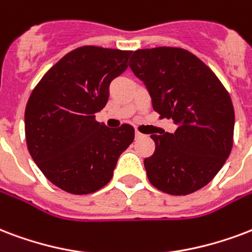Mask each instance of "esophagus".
<instances>
[{
	"instance_id": "34e87169",
	"label": "esophagus",
	"mask_w": 252,
	"mask_h": 252,
	"mask_svg": "<svg viewBox=\"0 0 252 252\" xmlns=\"http://www.w3.org/2000/svg\"><path fill=\"white\" fill-rule=\"evenodd\" d=\"M142 137H143V134L139 133L138 130H135V138H142Z\"/></svg>"
}]
</instances>
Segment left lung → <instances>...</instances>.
Returning <instances> with one entry per match:
<instances>
[{
    "mask_svg": "<svg viewBox=\"0 0 252 252\" xmlns=\"http://www.w3.org/2000/svg\"><path fill=\"white\" fill-rule=\"evenodd\" d=\"M130 67L146 85L154 110L178 125L174 134L150 135L155 151L143 160L150 183L170 195L205 187L234 143L235 113L226 88L205 62L182 47L137 50Z\"/></svg>",
    "mask_w": 252,
    "mask_h": 252,
    "instance_id": "1",
    "label": "left lung"
}]
</instances>
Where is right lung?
<instances>
[{"mask_svg":"<svg viewBox=\"0 0 252 252\" xmlns=\"http://www.w3.org/2000/svg\"><path fill=\"white\" fill-rule=\"evenodd\" d=\"M130 50L81 46L47 70L25 109L28 150L45 177L61 190L85 195L113 178L134 127L95 121L109 99L110 82L127 69Z\"/></svg>","mask_w":252,"mask_h":252,"instance_id":"obj_1","label":"right lung"}]
</instances>
